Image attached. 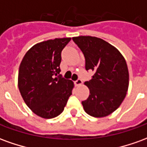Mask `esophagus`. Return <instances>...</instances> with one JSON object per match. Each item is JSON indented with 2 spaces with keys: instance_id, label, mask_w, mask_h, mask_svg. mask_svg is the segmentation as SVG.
Returning a JSON list of instances; mask_svg holds the SVG:
<instances>
[{
  "instance_id": "obj_1",
  "label": "esophagus",
  "mask_w": 147,
  "mask_h": 147,
  "mask_svg": "<svg viewBox=\"0 0 147 147\" xmlns=\"http://www.w3.org/2000/svg\"><path fill=\"white\" fill-rule=\"evenodd\" d=\"M82 83H83V81L80 80V79H78V80L75 81V84H76V86H80Z\"/></svg>"
}]
</instances>
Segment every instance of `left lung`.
<instances>
[{
  "instance_id": "8db88e82",
  "label": "left lung",
  "mask_w": 147,
  "mask_h": 147,
  "mask_svg": "<svg viewBox=\"0 0 147 147\" xmlns=\"http://www.w3.org/2000/svg\"><path fill=\"white\" fill-rule=\"evenodd\" d=\"M83 52L86 70H92V79L85 82L88 98L83 101L86 113L104 117L118 109L126 96L129 74L126 61L119 50L103 39L91 36L72 38Z\"/></svg>"
}]
</instances>
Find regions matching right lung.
Listing matches in <instances>:
<instances>
[{"label":"right lung","instance_id":"right-lung-1","mask_svg":"<svg viewBox=\"0 0 147 147\" xmlns=\"http://www.w3.org/2000/svg\"><path fill=\"white\" fill-rule=\"evenodd\" d=\"M71 38H55L32 46L21 61L18 86L34 113L45 119L57 117L71 95L73 82L60 75L61 52Z\"/></svg>","mask_w":147,"mask_h":147}]
</instances>
